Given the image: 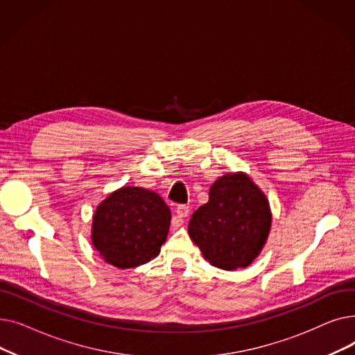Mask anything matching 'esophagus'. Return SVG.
<instances>
[{
  "mask_svg": "<svg viewBox=\"0 0 355 355\" xmlns=\"http://www.w3.org/2000/svg\"><path fill=\"white\" fill-rule=\"evenodd\" d=\"M177 216L173 218V226L174 227H180L182 225V218L187 217L190 214V207L185 206V204H180L175 209Z\"/></svg>",
  "mask_w": 355,
  "mask_h": 355,
  "instance_id": "obj_1",
  "label": "esophagus"
}]
</instances>
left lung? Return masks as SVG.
<instances>
[{"mask_svg": "<svg viewBox=\"0 0 355 355\" xmlns=\"http://www.w3.org/2000/svg\"><path fill=\"white\" fill-rule=\"evenodd\" d=\"M270 221L269 202L257 185L245 174H227L211 185L189 233L213 266L233 270L249 266L262 250Z\"/></svg>", "mask_w": 355, "mask_h": 355, "instance_id": "obj_1", "label": "left lung"}]
</instances>
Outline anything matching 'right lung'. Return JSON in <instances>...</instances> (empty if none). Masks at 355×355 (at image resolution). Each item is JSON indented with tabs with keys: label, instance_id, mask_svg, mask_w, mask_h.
Returning a JSON list of instances; mask_svg holds the SVG:
<instances>
[{
	"label": "right lung",
	"instance_id": "obj_1",
	"mask_svg": "<svg viewBox=\"0 0 355 355\" xmlns=\"http://www.w3.org/2000/svg\"><path fill=\"white\" fill-rule=\"evenodd\" d=\"M170 221L171 211L157 193L123 187L96 209L92 240L107 263L135 268L159 253Z\"/></svg>",
	"mask_w": 355,
	"mask_h": 355
}]
</instances>
